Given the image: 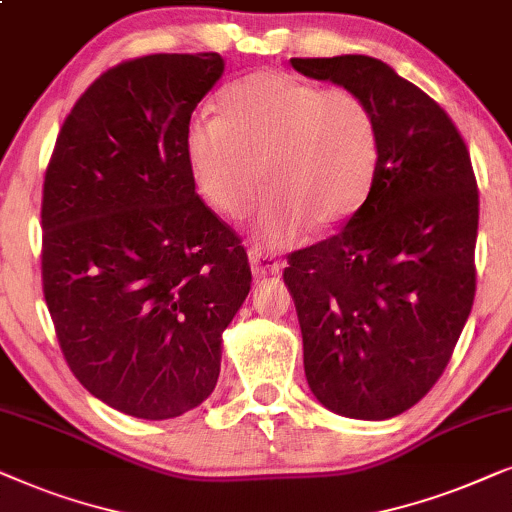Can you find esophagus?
<instances>
[{
	"label": "esophagus",
	"mask_w": 512,
	"mask_h": 512,
	"mask_svg": "<svg viewBox=\"0 0 512 512\" xmlns=\"http://www.w3.org/2000/svg\"><path fill=\"white\" fill-rule=\"evenodd\" d=\"M248 262H250V269L252 274L257 278L262 276H274L281 271V262L274 260V255H269V252H264L260 248H250L248 250Z\"/></svg>",
	"instance_id": "esophagus-1"
}]
</instances>
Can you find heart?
Returning a JSON list of instances; mask_svg holds the SVG:
<instances>
[{
  "mask_svg": "<svg viewBox=\"0 0 512 512\" xmlns=\"http://www.w3.org/2000/svg\"><path fill=\"white\" fill-rule=\"evenodd\" d=\"M220 119L187 126L185 154L201 199L229 220H255V241L288 248L306 231L342 227L365 206L377 180L381 133L365 98L320 88L290 72L257 70L231 81Z\"/></svg>",
  "mask_w": 512,
  "mask_h": 512,
  "instance_id": "1",
  "label": "heart"
}]
</instances>
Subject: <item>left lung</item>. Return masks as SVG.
<instances>
[{
  "label": "left lung",
  "mask_w": 512,
  "mask_h": 512,
  "mask_svg": "<svg viewBox=\"0 0 512 512\" xmlns=\"http://www.w3.org/2000/svg\"><path fill=\"white\" fill-rule=\"evenodd\" d=\"M290 63L365 98L381 133L365 206L283 271L306 381L342 417H398L442 377L473 309L480 199L468 147L438 102L377 58Z\"/></svg>",
  "instance_id": "left-lung-1"
}]
</instances>
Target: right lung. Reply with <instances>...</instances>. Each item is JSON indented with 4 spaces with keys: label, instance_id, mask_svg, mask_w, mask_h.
I'll return each instance as SVG.
<instances>
[{
    "label": "right lung",
    "instance_id": "1",
    "mask_svg": "<svg viewBox=\"0 0 512 512\" xmlns=\"http://www.w3.org/2000/svg\"><path fill=\"white\" fill-rule=\"evenodd\" d=\"M220 53H154L102 72L67 114L44 177L42 281L81 386L138 419L213 393L222 332L250 292L241 238L196 194L192 112Z\"/></svg>",
    "mask_w": 512,
    "mask_h": 512
}]
</instances>
